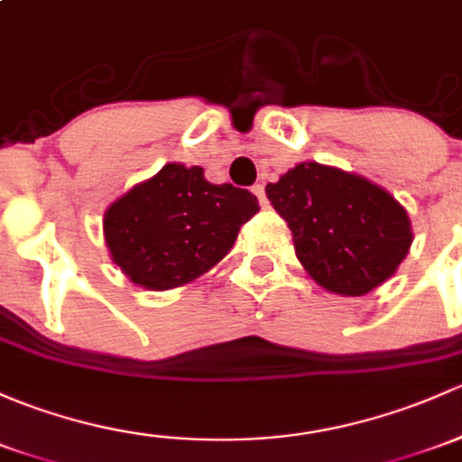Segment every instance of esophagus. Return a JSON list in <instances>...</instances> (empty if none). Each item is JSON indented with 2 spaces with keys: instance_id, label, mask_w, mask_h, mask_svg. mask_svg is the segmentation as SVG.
<instances>
[{
  "instance_id": "esophagus-1",
  "label": "esophagus",
  "mask_w": 462,
  "mask_h": 462,
  "mask_svg": "<svg viewBox=\"0 0 462 462\" xmlns=\"http://www.w3.org/2000/svg\"><path fill=\"white\" fill-rule=\"evenodd\" d=\"M252 192H254V197L259 199L261 206H268V199H265V186H263V183H256V186H252Z\"/></svg>"
}]
</instances>
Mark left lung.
<instances>
[{
    "label": "left lung",
    "mask_w": 462,
    "mask_h": 462,
    "mask_svg": "<svg viewBox=\"0 0 462 462\" xmlns=\"http://www.w3.org/2000/svg\"><path fill=\"white\" fill-rule=\"evenodd\" d=\"M296 259L332 294L363 296L396 274L414 232L407 210L361 174L300 162L265 186Z\"/></svg>",
    "instance_id": "8db88e82"
}]
</instances>
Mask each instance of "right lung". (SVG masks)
Returning <instances> with one entry per match:
<instances>
[{"label":"right lung","instance_id":"1","mask_svg":"<svg viewBox=\"0 0 462 462\" xmlns=\"http://www.w3.org/2000/svg\"><path fill=\"white\" fill-rule=\"evenodd\" d=\"M256 212L252 192L215 186L203 168L172 162L110 203L104 239L113 263L134 285L162 292L215 268Z\"/></svg>","mask_w":462,"mask_h":462}]
</instances>
